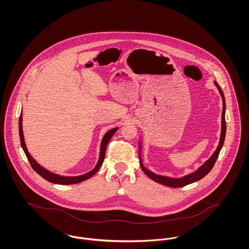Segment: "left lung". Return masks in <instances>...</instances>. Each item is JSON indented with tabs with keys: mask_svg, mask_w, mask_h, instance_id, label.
Returning a JSON list of instances; mask_svg holds the SVG:
<instances>
[{
	"mask_svg": "<svg viewBox=\"0 0 249 249\" xmlns=\"http://www.w3.org/2000/svg\"><path fill=\"white\" fill-rule=\"evenodd\" d=\"M214 84L215 86L217 87L220 95H221V98H222V103H223V107H222V113H221V133H220V139H219V142H218V145L215 149V151L213 152V155L196 172L184 177V178H167V177H162V176H158V175H155L154 173L148 171L147 169H145L142 165V160L140 158V166L142 168V172L150 178L152 179L153 181L157 182V183H160L162 185H165V186H168V187H172V188H180V187H184L186 185H189L191 183H194L197 180H200L201 178H204L205 176H207L210 171L213 169V165L218 157V154H219V151L223 145V142H224V139H225V133H226V122H225V99H224V96H223V93L220 89V87L218 86V84L214 81Z\"/></svg>",
	"mask_w": 249,
	"mask_h": 249,
	"instance_id": "8db88e82",
	"label": "left lung"
}]
</instances>
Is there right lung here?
I'll return each instance as SVG.
<instances>
[{"mask_svg": "<svg viewBox=\"0 0 249 249\" xmlns=\"http://www.w3.org/2000/svg\"><path fill=\"white\" fill-rule=\"evenodd\" d=\"M118 127H115L111 130H109L107 134L105 135L102 143H101V153H100V159L99 162L97 164V166L94 168V170H92L91 172L83 175V176H79V177H60L57 175H54L49 171H47L46 169H44L43 167H41L36 160L32 157V155L29 153L26 143H25V140H24V135H23V129H22V114L20 115L19 118V135H20V141H21V145L27 155V158L32 166V168L36 171V173L46 179L47 181L51 182V183H54V184H60V185H71V184H75V183H79L82 182L88 178L93 177L101 168V166L103 165V162L105 160V156H106V151H107V143L110 141V139L112 138V136L114 135V133L117 131Z\"/></svg>", "mask_w": 249, "mask_h": 249, "instance_id": "add662e5", "label": "right lung"}]
</instances>
